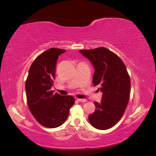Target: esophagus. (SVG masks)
<instances>
[{
  "instance_id": "1",
  "label": "esophagus",
  "mask_w": 156,
  "mask_h": 156,
  "mask_svg": "<svg viewBox=\"0 0 156 156\" xmlns=\"http://www.w3.org/2000/svg\"><path fill=\"white\" fill-rule=\"evenodd\" d=\"M76 100L78 101V102H85L86 101L85 99H80V98H77Z\"/></svg>"
}]
</instances>
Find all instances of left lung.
<instances>
[{
  "instance_id": "8db88e82",
  "label": "left lung",
  "mask_w": 156,
  "mask_h": 156,
  "mask_svg": "<svg viewBox=\"0 0 156 156\" xmlns=\"http://www.w3.org/2000/svg\"><path fill=\"white\" fill-rule=\"evenodd\" d=\"M94 68L93 84L103 93L101 102H94L96 110L89 115L90 124L98 129L113 127L122 117L128 103L130 78L124 63L104 47L79 50Z\"/></svg>"
}]
</instances>
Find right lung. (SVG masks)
<instances>
[{"mask_svg":"<svg viewBox=\"0 0 156 156\" xmlns=\"http://www.w3.org/2000/svg\"><path fill=\"white\" fill-rule=\"evenodd\" d=\"M65 52L52 48L40 54L31 64L25 84L29 110L38 122L46 128L63 124L75 102L73 96H61L51 90L58 58Z\"/></svg>","mask_w":156,"mask_h":156,"instance_id":"add662e5","label":"right lung"}]
</instances>
